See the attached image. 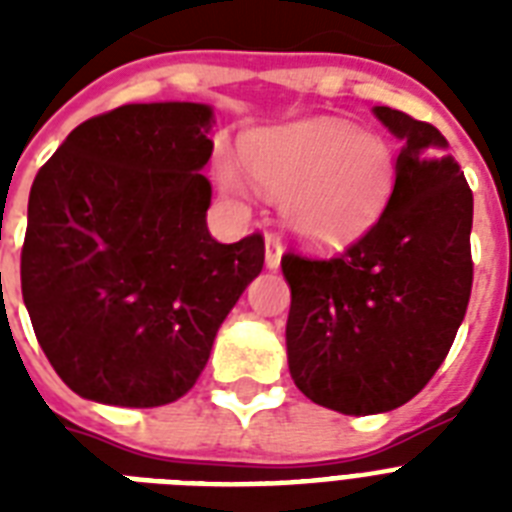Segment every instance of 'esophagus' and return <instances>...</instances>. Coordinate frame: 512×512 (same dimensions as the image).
<instances>
[{
  "label": "esophagus",
  "mask_w": 512,
  "mask_h": 512,
  "mask_svg": "<svg viewBox=\"0 0 512 512\" xmlns=\"http://www.w3.org/2000/svg\"><path fill=\"white\" fill-rule=\"evenodd\" d=\"M281 252H284V247H281L279 236H276V233H268V236H265V268L276 271L281 265Z\"/></svg>",
  "instance_id": "obj_1"
}]
</instances>
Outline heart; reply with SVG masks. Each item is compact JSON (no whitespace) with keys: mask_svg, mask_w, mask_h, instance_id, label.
<instances>
[{"mask_svg":"<svg viewBox=\"0 0 512 512\" xmlns=\"http://www.w3.org/2000/svg\"><path fill=\"white\" fill-rule=\"evenodd\" d=\"M249 175L273 199L297 239L342 247L377 223L388 204L396 159L382 138L337 119H308L252 132L244 143ZM231 156L217 159L225 191L247 196L252 180Z\"/></svg>","mask_w":512,"mask_h":512,"instance_id":"obj_1","label":"heart"}]
</instances>
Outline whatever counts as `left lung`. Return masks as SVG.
Returning a JSON list of instances; mask_svg holds the SVG:
<instances>
[{
	"instance_id": "left-lung-1",
	"label": "left lung",
	"mask_w": 512,
	"mask_h": 512,
	"mask_svg": "<svg viewBox=\"0 0 512 512\" xmlns=\"http://www.w3.org/2000/svg\"><path fill=\"white\" fill-rule=\"evenodd\" d=\"M372 111L401 140L380 220L329 260L281 257L289 374L313 404L353 417L398 409L428 385L473 287V193L449 143L404 111Z\"/></svg>"
}]
</instances>
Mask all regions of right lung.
I'll list each match as a JSON object with an SVG mask.
<instances>
[{"label": "right lung", "mask_w": 512, "mask_h": 512, "mask_svg": "<svg viewBox=\"0 0 512 512\" xmlns=\"http://www.w3.org/2000/svg\"><path fill=\"white\" fill-rule=\"evenodd\" d=\"M207 103H127L92 116L36 172L20 289L52 369L82 398L172 404L207 366L217 329L260 276L252 233L207 228Z\"/></svg>", "instance_id": "1"}]
</instances>
